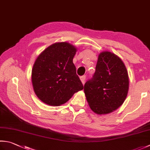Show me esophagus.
<instances>
[{
  "mask_svg": "<svg viewBox=\"0 0 150 150\" xmlns=\"http://www.w3.org/2000/svg\"><path fill=\"white\" fill-rule=\"evenodd\" d=\"M85 80H86V76L83 75V76H82V77H81V81L82 82V83H83V84L85 83Z\"/></svg>",
  "mask_w": 150,
  "mask_h": 150,
  "instance_id": "esophagus-1",
  "label": "esophagus"
}]
</instances>
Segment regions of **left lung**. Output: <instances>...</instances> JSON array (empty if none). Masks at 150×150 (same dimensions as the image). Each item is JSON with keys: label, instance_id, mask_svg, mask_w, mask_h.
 <instances>
[{"label": "left lung", "instance_id": "obj_1", "mask_svg": "<svg viewBox=\"0 0 150 150\" xmlns=\"http://www.w3.org/2000/svg\"><path fill=\"white\" fill-rule=\"evenodd\" d=\"M128 90V73L124 62L112 52H102L95 73L84 87L91 109L98 114L112 112L124 102Z\"/></svg>", "mask_w": 150, "mask_h": 150}]
</instances>
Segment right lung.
Listing matches in <instances>:
<instances>
[{"label": "right lung", "mask_w": 150, "mask_h": 150, "mask_svg": "<svg viewBox=\"0 0 150 150\" xmlns=\"http://www.w3.org/2000/svg\"><path fill=\"white\" fill-rule=\"evenodd\" d=\"M76 51L68 43H55L38 56L32 68V82L41 101L59 106L84 88L73 63Z\"/></svg>", "instance_id": "right-lung-1"}]
</instances>
